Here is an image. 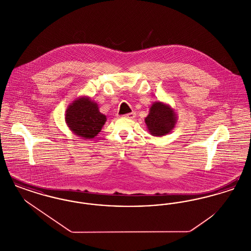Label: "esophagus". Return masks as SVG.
Listing matches in <instances>:
<instances>
[{"mask_svg":"<svg viewBox=\"0 0 251 251\" xmlns=\"http://www.w3.org/2000/svg\"><path fill=\"white\" fill-rule=\"evenodd\" d=\"M135 116H136V114L134 113V112H131V113H129V114H126L125 115V118H127V119H134L135 118Z\"/></svg>","mask_w":251,"mask_h":251,"instance_id":"1","label":"esophagus"}]
</instances>
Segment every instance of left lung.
I'll return each mask as SVG.
<instances>
[{"mask_svg":"<svg viewBox=\"0 0 251 251\" xmlns=\"http://www.w3.org/2000/svg\"><path fill=\"white\" fill-rule=\"evenodd\" d=\"M177 120V114L169 104L155 101L150 108L149 115L145 118V123L151 135L161 137L175 128Z\"/></svg>","mask_w":251,"mask_h":251,"instance_id":"1","label":"left lung"}]
</instances>
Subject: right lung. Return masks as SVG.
I'll list each match as a JSON object with an SVG mask.
<instances>
[{
  "mask_svg": "<svg viewBox=\"0 0 251 251\" xmlns=\"http://www.w3.org/2000/svg\"><path fill=\"white\" fill-rule=\"evenodd\" d=\"M106 116L99 110L98 103L87 96L74 100L66 110L65 120L70 130L83 139H92L106 122Z\"/></svg>",
  "mask_w": 251,
  "mask_h": 251,
  "instance_id": "add662e5",
  "label": "right lung"
}]
</instances>
